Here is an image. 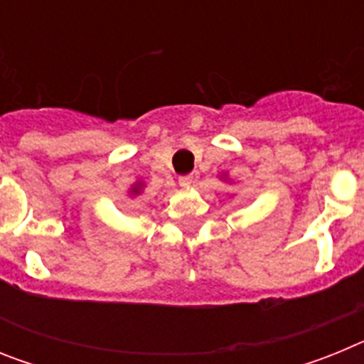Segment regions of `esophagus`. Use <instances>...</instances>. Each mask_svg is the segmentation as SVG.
<instances>
[{
	"label": "esophagus",
	"mask_w": 364,
	"mask_h": 364,
	"mask_svg": "<svg viewBox=\"0 0 364 364\" xmlns=\"http://www.w3.org/2000/svg\"><path fill=\"white\" fill-rule=\"evenodd\" d=\"M193 180H195V175H193V173H189V175L178 176V184L182 186V188H189V186L193 184Z\"/></svg>",
	"instance_id": "obj_1"
}]
</instances>
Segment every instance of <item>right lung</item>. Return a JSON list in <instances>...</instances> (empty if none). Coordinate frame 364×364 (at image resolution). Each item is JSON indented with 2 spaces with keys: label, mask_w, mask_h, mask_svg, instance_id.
<instances>
[{
  "label": "right lung",
  "mask_w": 364,
  "mask_h": 364,
  "mask_svg": "<svg viewBox=\"0 0 364 364\" xmlns=\"http://www.w3.org/2000/svg\"><path fill=\"white\" fill-rule=\"evenodd\" d=\"M133 193H140V191H138V188H134V189H133Z\"/></svg>",
  "instance_id": "obj_1"
}]
</instances>
